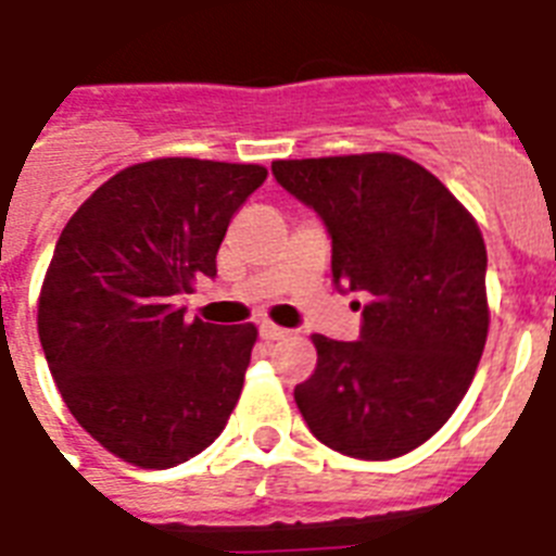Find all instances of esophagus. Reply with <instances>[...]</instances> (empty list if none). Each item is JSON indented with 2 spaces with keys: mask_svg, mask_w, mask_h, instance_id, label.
<instances>
[{
  "mask_svg": "<svg viewBox=\"0 0 556 556\" xmlns=\"http://www.w3.org/2000/svg\"><path fill=\"white\" fill-rule=\"evenodd\" d=\"M288 333H291L288 328H279V325H274V323H260V337H263L265 342L286 340Z\"/></svg>",
  "mask_w": 556,
  "mask_h": 556,
  "instance_id": "esophagus-1",
  "label": "esophagus"
}]
</instances>
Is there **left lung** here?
<instances>
[{
    "label": "left lung",
    "mask_w": 556,
    "mask_h": 556,
    "mask_svg": "<svg viewBox=\"0 0 556 556\" xmlns=\"http://www.w3.org/2000/svg\"><path fill=\"white\" fill-rule=\"evenodd\" d=\"M270 170L331 233L337 288L368 296L359 340L311 337L317 368L293 388L296 408L345 457H403L448 422L485 349L480 225L400 153L277 160Z\"/></svg>",
    "instance_id": "8db88e82"
}]
</instances>
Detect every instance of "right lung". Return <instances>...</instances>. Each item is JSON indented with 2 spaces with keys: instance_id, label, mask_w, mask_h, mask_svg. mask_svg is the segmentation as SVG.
Masks as SVG:
<instances>
[{
  "instance_id": "obj_1",
  "label": "right lung",
  "mask_w": 556,
  "mask_h": 556,
  "mask_svg": "<svg viewBox=\"0 0 556 556\" xmlns=\"http://www.w3.org/2000/svg\"><path fill=\"white\" fill-rule=\"evenodd\" d=\"M263 165L168 156L99 185L62 228L39 342L67 410L114 457L174 468L223 434L256 328L185 323L179 293L216 277L231 216Z\"/></svg>"
}]
</instances>
